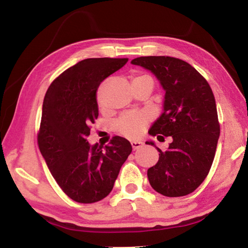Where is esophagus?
<instances>
[{
  "instance_id": "34e87169",
  "label": "esophagus",
  "mask_w": 248,
  "mask_h": 248,
  "mask_svg": "<svg viewBox=\"0 0 248 248\" xmlns=\"http://www.w3.org/2000/svg\"><path fill=\"white\" fill-rule=\"evenodd\" d=\"M131 145H132L133 151H136V150H139L140 148H142V145H143V142H141V141H131Z\"/></svg>"
}]
</instances>
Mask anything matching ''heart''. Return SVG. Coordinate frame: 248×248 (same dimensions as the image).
<instances>
[{"label":"heart","mask_w":248,"mask_h":248,"mask_svg":"<svg viewBox=\"0 0 248 248\" xmlns=\"http://www.w3.org/2000/svg\"><path fill=\"white\" fill-rule=\"evenodd\" d=\"M145 78H151L145 74L137 75V77L133 78L132 82ZM149 116L145 114H133V112H129V114L123 115L116 121L115 128L123 136L130 138V139H137V138L141 137L142 133L144 132L146 125L149 124Z\"/></svg>","instance_id":"obj_1"}]
</instances>
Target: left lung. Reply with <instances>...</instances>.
I'll return each mask as SVG.
<instances>
[{
  "instance_id": "1",
  "label": "left lung",
  "mask_w": 248,
  "mask_h": 248,
  "mask_svg": "<svg viewBox=\"0 0 248 248\" xmlns=\"http://www.w3.org/2000/svg\"><path fill=\"white\" fill-rule=\"evenodd\" d=\"M131 63L151 71L165 91L163 112L149 133L173 139L166 151L145 142L159 152L148 170L150 185L163 196H186L207 177L216 155L220 124L215 95L202 75L180 59L140 57Z\"/></svg>"
}]
</instances>
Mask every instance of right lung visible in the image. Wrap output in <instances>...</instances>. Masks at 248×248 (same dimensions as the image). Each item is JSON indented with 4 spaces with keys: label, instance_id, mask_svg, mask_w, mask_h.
Instances as JSON below:
<instances>
[{
    "label": "right lung",
    "instance_id": "add662e5",
    "mask_svg": "<svg viewBox=\"0 0 248 248\" xmlns=\"http://www.w3.org/2000/svg\"><path fill=\"white\" fill-rule=\"evenodd\" d=\"M127 62V58L85 59L59 75L46 93L39 150L59 186L77 202L93 203L107 197L132 151L121 137L105 146L87 141L98 117L99 84Z\"/></svg>",
    "mask_w": 248,
    "mask_h": 248
}]
</instances>
